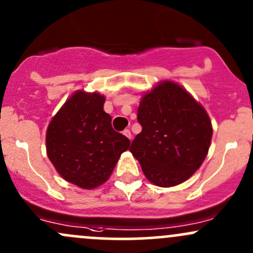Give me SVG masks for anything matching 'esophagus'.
<instances>
[{
	"label": "esophagus",
	"instance_id": "34e87169",
	"mask_svg": "<svg viewBox=\"0 0 253 253\" xmlns=\"http://www.w3.org/2000/svg\"><path fill=\"white\" fill-rule=\"evenodd\" d=\"M123 135H124V136H126L127 138H129L130 141H131V132H130V130H127V129L124 130Z\"/></svg>",
	"mask_w": 253,
	"mask_h": 253
}]
</instances>
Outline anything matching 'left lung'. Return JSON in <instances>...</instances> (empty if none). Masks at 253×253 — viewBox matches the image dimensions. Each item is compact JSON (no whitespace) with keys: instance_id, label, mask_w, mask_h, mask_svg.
I'll list each match as a JSON object with an SVG mask.
<instances>
[{"instance_id":"left-lung-1","label":"left lung","mask_w":253,"mask_h":253,"mask_svg":"<svg viewBox=\"0 0 253 253\" xmlns=\"http://www.w3.org/2000/svg\"><path fill=\"white\" fill-rule=\"evenodd\" d=\"M142 131L130 147L149 182L173 187L187 181L208 156L210 117L183 86L162 81L143 93L137 110Z\"/></svg>"}]
</instances>
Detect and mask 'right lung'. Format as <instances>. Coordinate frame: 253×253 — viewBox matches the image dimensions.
<instances>
[{
  "label": "right lung",
  "mask_w": 253,
  "mask_h": 253,
  "mask_svg": "<svg viewBox=\"0 0 253 253\" xmlns=\"http://www.w3.org/2000/svg\"><path fill=\"white\" fill-rule=\"evenodd\" d=\"M97 91H75L51 118L45 134L47 156L65 181L83 189L104 184L130 146L113 130Z\"/></svg>",
  "instance_id": "1"
}]
</instances>
